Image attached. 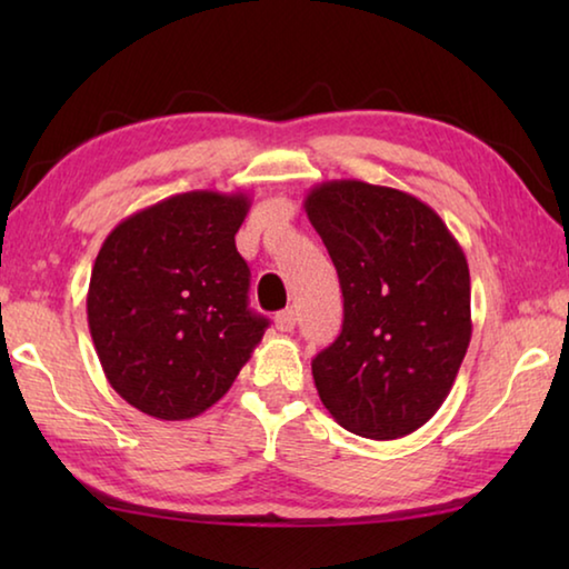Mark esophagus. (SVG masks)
Here are the masks:
<instances>
[{
    "instance_id": "34e87169",
    "label": "esophagus",
    "mask_w": 569,
    "mask_h": 569,
    "mask_svg": "<svg viewBox=\"0 0 569 569\" xmlns=\"http://www.w3.org/2000/svg\"><path fill=\"white\" fill-rule=\"evenodd\" d=\"M273 321H276V329H278V331H293V326H296L293 308H286V311H278Z\"/></svg>"
}]
</instances>
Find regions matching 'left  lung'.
I'll list each match as a JSON object with an SVG mask.
<instances>
[{"label": "left lung", "mask_w": 569, "mask_h": 569, "mask_svg": "<svg viewBox=\"0 0 569 569\" xmlns=\"http://www.w3.org/2000/svg\"><path fill=\"white\" fill-rule=\"evenodd\" d=\"M303 208L343 293L339 339L311 361L323 407L359 437H407L435 417L465 361V250L435 210L397 188L331 180Z\"/></svg>", "instance_id": "1"}]
</instances>
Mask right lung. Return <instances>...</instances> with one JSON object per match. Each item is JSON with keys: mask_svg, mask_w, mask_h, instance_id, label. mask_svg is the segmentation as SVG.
Returning <instances> with one entry per match:
<instances>
[{"mask_svg": "<svg viewBox=\"0 0 569 569\" xmlns=\"http://www.w3.org/2000/svg\"><path fill=\"white\" fill-rule=\"evenodd\" d=\"M243 192L192 190L124 218L94 258L88 323L110 387L148 417L213 407L263 339L236 248Z\"/></svg>", "mask_w": 569, "mask_h": 569, "instance_id": "right-lung-1", "label": "right lung"}]
</instances>
